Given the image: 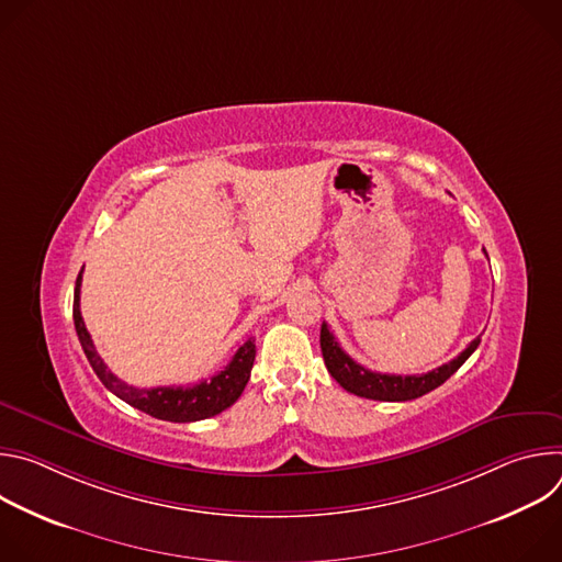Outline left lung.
<instances>
[{
  "label": "left lung",
  "instance_id": "obj_1",
  "mask_svg": "<svg viewBox=\"0 0 562 562\" xmlns=\"http://www.w3.org/2000/svg\"><path fill=\"white\" fill-rule=\"evenodd\" d=\"M477 345H480V336L471 340L469 347L458 358H453L451 362L434 371L418 373V375H395V373H378V371L364 369L342 351L336 336L329 331L327 323H323V329H319V347H323V358L334 380L353 395L382 400V403H405V400H414L434 391L464 364V360L477 349Z\"/></svg>",
  "mask_w": 562,
  "mask_h": 562
}]
</instances>
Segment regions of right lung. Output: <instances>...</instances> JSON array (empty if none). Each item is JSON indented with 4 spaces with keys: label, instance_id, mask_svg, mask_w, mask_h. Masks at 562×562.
<instances>
[{
    "label": "right lung",
    "instance_id": "obj_1",
    "mask_svg": "<svg viewBox=\"0 0 562 562\" xmlns=\"http://www.w3.org/2000/svg\"><path fill=\"white\" fill-rule=\"evenodd\" d=\"M79 286H82V271L77 276L75 282V297H72V323L75 331L82 345L93 371L102 380V384L113 391L117 397L131 407L169 423H195L211 416L222 414L228 409L235 400L243 395L254 360H256V342L249 338L243 347H239L233 356V360L215 375L191 384V386H153V389H137L126 382H122L115 373H111L95 351V345L91 340V334L85 327L82 311H79Z\"/></svg>",
    "mask_w": 562,
    "mask_h": 562
}]
</instances>
